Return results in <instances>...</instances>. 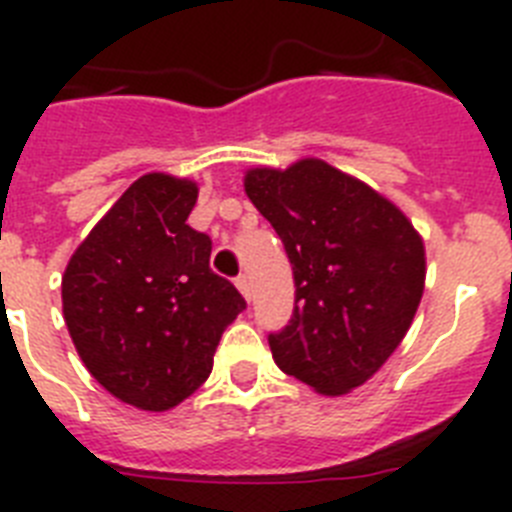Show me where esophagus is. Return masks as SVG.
Masks as SVG:
<instances>
[{
	"mask_svg": "<svg viewBox=\"0 0 512 512\" xmlns=\"http://www.w3.org/2000/svg\"><path fill=\"white\" fill-rule=\"evenodd\" d=\"M234 283H237L239 293H242L244 299H250V296H252V288H250V278H247V275H239V278H237V281H234Z\"/></svg>",
	"mask_w": 512,
	"mask_h": 512,
	"instance_id": "1",
	"label": "esophagus"
}]
</instances>
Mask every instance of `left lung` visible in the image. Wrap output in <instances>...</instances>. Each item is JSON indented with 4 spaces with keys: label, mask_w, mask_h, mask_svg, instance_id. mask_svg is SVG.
I'll use <instances>...</instances> for the list:
<instances>
[{
    "label": "left lung",
    "mask_w": 512,
    "mask_h": 512,
    "mask_svg": "<svg viewBox=\"0 0 512 512\" xmlns=\"http://www.w3.org/2000/svg\"><path fill=\"white\" fill-rule=\"evenodd\" d=\"M244 193L283 239L296 283L273 361L319 394L366 384L410 330L425 291V244L389 198L324 159L252 167Z\"/></svg>",
    "instance_id": "8db88e82"
}]
</instances>
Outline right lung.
<instances>
[{
	"label": "right lung",
	"instance_id": "obj_1",
	"mask_svg": "<svg viewBox=\"0 0 512 512\" xmlns=\"http://www.w3.org/2000/svg\"><path fill=\"white\" fill-rule=\"evenodd\" d=\"M198 182L149 172L113 203L61 278L71 342L97 384L146 412L172 410L211 376L242 293L208 268L188 226Z\"/></svg>",
	"mask_w": 512,
	"mask_h": 512
}]
</instances>
